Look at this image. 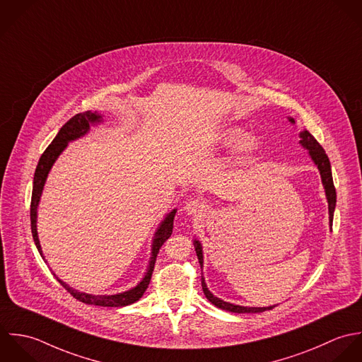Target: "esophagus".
Returning <instances> with one entry per match:
<instances>
[{
    "mask_svg": "<svg viewBox=\"0 0 362 362\" xmlns=\"http://www.w3.org/2000/svg\"><path fill=\"white\" fill-rule=\"evenodd\" d=\"M204 209H206L204 203L199 199H192L185 206V211L190 216H200L204 211Z\"/></svg>",
    "mask_w": 362,
    "mask_h": 362,
    "instance_id": "34e87169",
    "label": "esophagus"
}]
</instances>
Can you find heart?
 <instances>
[{
	"instance_id": "b5f03b06",
	"label": "heart",
	"mask_w": 362,
	"mask_h": 362,
	"mask_svg": "<svg viewBox=\"0 0 362 362\" xmlns=\"http://www.w3.org/2000/svg\"><path fill=\"white\" fill-rule=\"evenodd\" d=\"M222 137H223V140H225L226 143H233V141L239 140L240 132L236 130V129H229V130H226V132L222 134Z\"/></svg>"
}]
</instances>
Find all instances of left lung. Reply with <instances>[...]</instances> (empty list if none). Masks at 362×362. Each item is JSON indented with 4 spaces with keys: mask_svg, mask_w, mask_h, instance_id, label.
I'll return each instance as SVG.
<instances>
[{
    "mask_svg": "<svg viewBox=\"0 0 362 362\" xmlns=\"http://www.w3.org/2000/svg\"><path fill=\"white\" fill-rule=\"evenodd\" d=\"M291 123H295V120L292 117H289ZM299 144L303 148H306L309 151V155L312 158V160L315 162V165L317 166L319 172H320V177H322V183L326 192V197H327V203H329V222L330 226L333 225V214H334V209H336V189H334V183H333V176H332V166H330V160L325 152V149L322 148V145L319 144L315 137L308 132L303 130L299 133ZM194 247H196V253H197V259L200 263V267L203 269V247L202 243L199 240H194ZM202 287L204 291L206 298L216 305L217 308H221L223 310H229L233 313H259V312H264V310H270L274 306H267V308H247V306H240V305H233L229 302H225L222 299H219L217 296H214L211 293V291L207 288L204 279L202 277Z\"/></svg>",
    "mask_w": 362,
    "mask_h": 362,
    "instance_id": "1",
    "label": "left lung"
}]
</instances>
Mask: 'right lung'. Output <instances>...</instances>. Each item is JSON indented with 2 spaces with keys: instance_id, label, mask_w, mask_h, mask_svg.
Returning a JSON list of instances; mask_svg holds the SVG:
<instances>
[{
  "instance_id": "add662e5",
  "label": "right lung",
  "mask_w": 362,
  "mask_h": 362,
  "mask_svg": "<svg viewBox=\"0 0 362 362\" xmlns=\"http://www.w3.org/2000/svg\"><path fill=\"white\" fill-rule=\"evenodd\" d=\"M100 122H102V115H99L98 112L88 110L85 113L75 115L60 129L56 139L52 141V144L46 148V151L42 153V156L39 159V163H37L36 170H35V177H33V192H32V202H30V228H32V235H33L35 245H36L42 257H43V253H42V246H40L39 236H37L36 218H37V206H39V202H40V196H42L47 175H49L53 163L56 162L59 155L66 149L69 143L85 136L89 132L92 124H98ZM175 214H176V210H172L166 216V218L162 221L159 228L156 229L153 240H152V256H151V260H149L148 270L145 273L144 279L134 288L129 289V291L122 292V293H115V295H92V293H85V292H79L76 289L71 288L69 284L62 281L54 273L53 274L56 276L57 281L64 288L67 289L75 299H78L79 302H83L86 305L110 306V308L132 305V303L137 302L144 295L145 289L148 288V284L151 281V276H152V272H153V266H155V260H156V256L159 253V249L163 245V242H166V239L172 235Z\"/></svg>"
}]
</instances>
